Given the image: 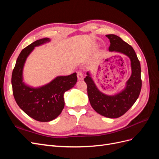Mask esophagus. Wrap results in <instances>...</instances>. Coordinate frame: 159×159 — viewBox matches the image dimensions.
I'll return each instance as SVG.
<instances>
[{
	"label": "esophagus",
	"instance_id": "34e87169",
	"mask_svg": "<svg viewBox=\"0 0 159 159\" xmlns=\"http://www.w3.org/2000/svg\"><path fill=\"white\" fill-rule=\"evenodd\" d=\"M77 76H78V79L79 80H81L84 79V75H83V74H81V72H80V71H78V73H77Z\"/></svg>",
	"mask_w": 159,
	"mask_h": 159
}]
</instances>
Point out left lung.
<instances>
[{
  "label": "left lung",
  "mask_w": 159,
  "mask_h": 159,
  "mask_svg": "<svg viewBox=\"0 0 159 159\" xmlns=\"http://www.w3.org/2000/svg\"><path fill=\"white\" fill-rule=\"evenodd\" d=\"M110 42L109 52L121 53L129 57L131 61V75L127 81L125 87L120 92L106 95L96 86L89 71L84 78L88 85V95L91 107L99 114L108 118L122 116L135 103L141 92L142 81L141 64L132 46L115 34L106 35Z\"/></svg>",
  "instance_id": "8db88e82"
}]
</instances>
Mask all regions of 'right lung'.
<instances>
[{
	"mask_svg": "<svg viewBox=\"0 0 159 159\" xmlns=\"http://www.w3.org/2000/svg\"><path fill=\"white\" fill-rule=\"evenodd\" d=\"M50 42L42 38L24 48L19 54L12 74L14 98L24 112L40 122L50 121L58 117L64 107V94L77 82V74L57 76L50 83L33 88L23 81V69L28 56L35 47Z\"/></svg>",
	"mask_w": 159,
	"mask_h": 159,
	"instance_id": "right-lung-1",
	"label": "right lung"
}]
</instances>
